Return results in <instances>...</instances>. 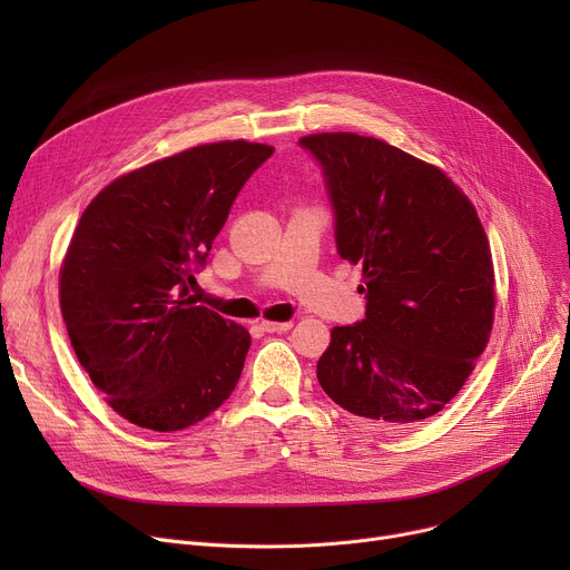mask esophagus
Instances as JSON below:
<instances>
[{
    "mask_svg": "<svg viewBox=\"0 0 570 570\" xmlns=\"http://www.w3.org/2000/svg\"><path fill=\"white\" fill-rule=\"evenodd\" d=\"M258 325H261L263 333H286L293 327L291 321H265V318Z\"/></svg>",
    "mask_w": 570,
    "mask_h": 570,
    "instance_id": "1",
    "label": "esophagus"
}]
</instances>
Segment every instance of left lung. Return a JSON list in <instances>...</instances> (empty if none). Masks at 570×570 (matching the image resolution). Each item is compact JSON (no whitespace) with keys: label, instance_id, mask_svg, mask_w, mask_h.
Here are the masks:
<instances>
[{"label":"left lung","instance_id":"left-lung-1","mask_svg":"<svg viewBox=\"0 0 570 570\" xmlns=\"http://www.w3.org/2000/svg\"><path fill=\"white\" fill-rule=\"evenodd\" d=\"M335 207L337 252L363 267L367 314L331 331L316 363L335 404L370 428L430 421L471 376L494 323L490 239L434 164L374 136L309 134Z\"/></svg>","mask_w":570,"mask_h":570}]
</instances>
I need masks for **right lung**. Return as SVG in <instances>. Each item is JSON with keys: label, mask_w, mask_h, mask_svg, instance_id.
I'll use <instances>...</instances> for the list:
<instances>
[{"label": "right lung", "mask_w": 570, "mask_h": 570, "mask_svg": "<svg viewBox=\"0 0 570 570\" xmlns=\"http://www.w3.org/2000/svg\"><path fill=\"white\" fill-rule=\"evenodd\" d=\"M273 153L196 145L119 175L85 207L59 267V307L78 363L125 421L179 432L230 397L252 337L196 305L189 286Z\"/></svg>", "instance_id": "obj_1"}]
</instances>
